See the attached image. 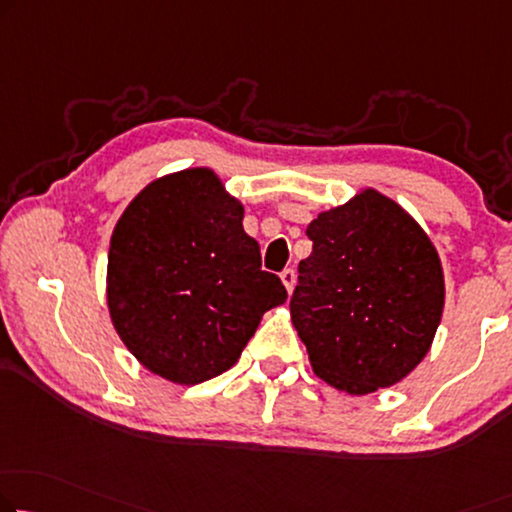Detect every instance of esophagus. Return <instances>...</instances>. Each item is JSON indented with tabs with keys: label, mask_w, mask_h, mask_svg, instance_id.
I'll list each match as a JSON object with an SVG mask.
<instances>
[{
	"label": "esophagus",
	"mask_w": 512,
	"mask_h": 512,
	"mask_svg": "<svg viewBox=\"0 0 512 512\" xmlns=\"http://www.w3.org/2000/svg\"><path fill=\"white\" fill-rule=\"evenodd\" d=\"M280 280H282V285H285V289L289 294H292V289H294V285H296V273H294V269H285L280 273Z\"/></svg>",
	"instance_id": "1"
}]
</instances>
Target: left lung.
Segmentation results:
<instances>
[{
  "mask_svg": "<svg viewBox=\"0 0 512 512\" xmlns=\"http://www.w3.org/2000/svg\"><path fill=\"white\" fill-rule=\"evenodd\" d=\"M289 310L317 377L349 395L398 384L430 352L444 269L423 227L375 188L308 225Z\"/></svg>",
  "mask_w": 512,
  "mask_h": 512,
  "instance_id": "obj_1",
  "label": "left lung"
}]
</instances>
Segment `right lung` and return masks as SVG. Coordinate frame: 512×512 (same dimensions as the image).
<instances>
[{
    "instance_id": "right-lung-1",
    "label": "right lung",
    "mask_w": 512,
    "mask_h": 512,
    "mask_svg": "<svg viewBox=\"0 0 512 512\" xmlns=\"http://www.w3.org/2000/svg\"><path fill=\"white\" fill-rule=\"evenodd\" d=\"M287 301L243 232V204L209 167L165 174L114 225L108 308L137 361L193 386L239 361L266 310Z\"/></svg>"
}]
</instances>
